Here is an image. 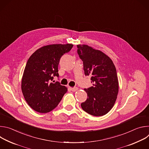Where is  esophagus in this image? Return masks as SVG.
Listing matches in <instances>:
<instances>
[{
  "mask_svg": "<svg viewBox=\"0 0 149 149\" xmlns=\"http://www.w3.org/2000/svg\"><path fill=\"white\" fill-rule=\"evenodd\" d=\"M78 90V88L77 87H74V88H71V90L72 92H75L76 91H77Z\"/></svg>",
  "mask_w": 149,
  "mask_h": 149,
  "instance_id": "esophagus-1",
  "label": "esophagus"
}]
</instances>
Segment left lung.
<instances>
[{
    "label": "left lung",
    "instance_id": "8db88e82",
    "mask_svg": "<svg viewBox=\"0 0 149 149\" xmlns=\"http://www.w3.org/2000/svg\"><path fill=\"white\" fill-rule=\"evenodd\" d=\"M77 52L83 61L85 75L91 77L93 86L84 89L87 100L82 110L94 116L108 113L114 106L118 93L116 68L111 58L87 45H77Z\"/></svg>",
    "mask_w": 149,
    "mask_h": 149
}]
</instances>
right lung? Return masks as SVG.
Segmentation results:
<instances>
[{
	"label": "right lung",
	"mask_w": 149,
	"mask_h": 149,
	"mask_svg": "<svg viewBox=\"0 0 149 149\" xmlns=\"http://www.w3.org/2000/svg\"><path fill=\"white\" fill-rule=\"evenodd\" d=\"M73 45L52 44L37 49L29 57L22 78L21 88L30 107L40 113L50 112L68 91L59 82H50L54 76L59 77L60 58L68 52Z\"/></svg>",
	"instance_id": "right-lung-1"
}]
</instances>
